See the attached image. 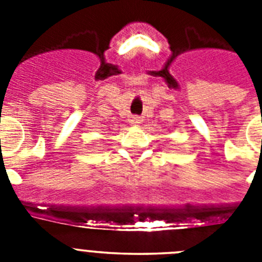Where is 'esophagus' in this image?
Segmentation results:
<instances>
[{
    "instance_id": "obj_1",
    "label": "esophagus",
    "mask_w": 262,
    "mask_h": 262,
    "mask_svg": "<svg viewBox=\"0 0 262 262\" xmlns=\"http://www.w3.org/2000/svg\"><path fill=\"white\" fill-rule=\"evenodd\" d=\"M140 122H142V119L139 117H133L131 119H129V123L133 124V126H139L140 124Z\"/></svg>"
}]
</instances>
